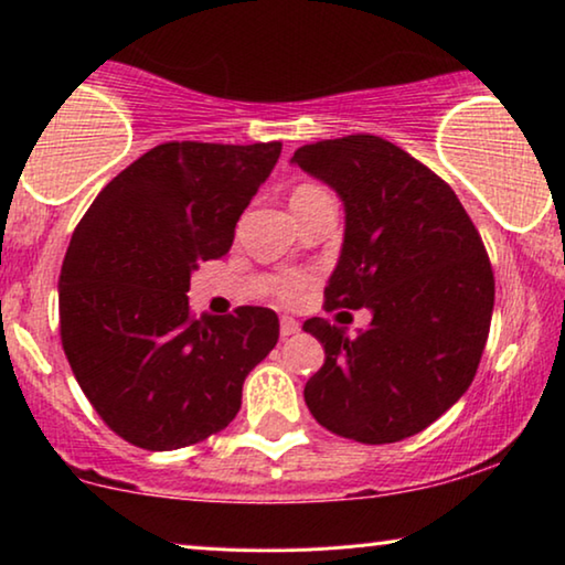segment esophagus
I'll return each instance as SVG.
<instances>
[{"label":"esophagus","instance_id":"esophagus-1","mask_svg":"<svg viewBox=\"0 0 565 565\" xmlns=\"http://www.w3.org/2000/svg\"><path fill=\"white\" fill-rule=\"evenodd\" d=\"M295 333H299V323H297L295 318L284 316L281 318V335H284V339H287V335H295Z\"/></svg>","mask_w":565,"mask_h":565}]
</instances>
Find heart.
<instances>
[{
  "mask_svg": "<svg viewBox=\"0 0 565 565\" xmlns=\"http://www.w3.org/2000/svg\"><path fill=\"white\" fill-rule=\"evenodd\" d=\"M312 192H320V188H312V184H305V188H297L295 195L291 200H299V198H307L312 195ZM307 287V278L302 274H287L278 278L276 284V295L284 299V302H295V299L302 297V291Z\"/></svg>",
  "mask_w": 565,
  "mask_h": 565,
  "instance_id": "obj_1",
  "label": "heart"
}]
</instances>
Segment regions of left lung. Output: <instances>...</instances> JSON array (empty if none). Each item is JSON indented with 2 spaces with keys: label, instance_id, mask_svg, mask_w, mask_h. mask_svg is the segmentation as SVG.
Here are the masks:
<instances>
[{
  "label": "left lung",
  "instance_id": "8db88e82",
  "mask_svg": "<svg viewBox=\"0 0 565 565\" xmlns=\"http://www.w3.org/2000/svg\"><path fill=\"white\" fill-rule=\"evenodd\" d=\"M291 163L344 203L326 307L373 312L356 335L305 320L326 349L307 409L370 446L423 433L475 381L488 341L495 281L480 234L438 174L375 135L310 142Z\"/></svg>",
  "mask_w": 565,
  "mask_h": 565
}]
</instances>
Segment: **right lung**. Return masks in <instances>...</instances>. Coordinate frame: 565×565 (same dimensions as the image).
I'll return each instance as SVG.
<instances>
[{
	"label": "right lung",
	"mask_w": 565,
	"mask_h": 565,
	"mask_svg": "<svg viewBox=\"0 0 565 565\" xmlns=\"http://www.w3.org/2000/svg\"><path fill=\"white\" fill-rule=\"evenodd\" d=\"M281 142H163L98 192L70 239L60 331L98 417L148 451L224 430L242 385L278 341L268 307L190 312V276L230 253L234 226Z\"/></svg>",
	"instance_id": "add662e5"
}]
</instances>
